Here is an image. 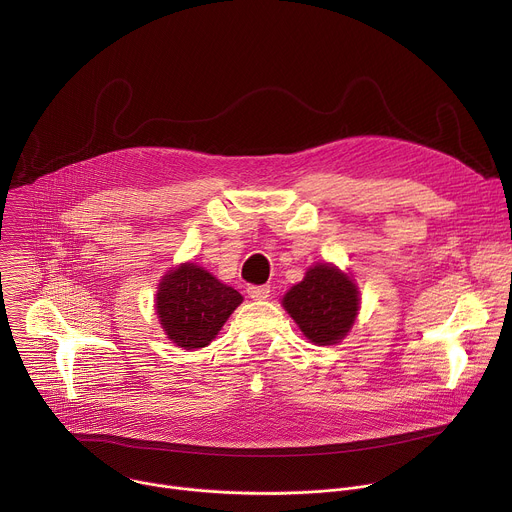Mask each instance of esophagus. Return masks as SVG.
I'll return each mask as SVG.
<instances>
[{
  "label": "esophagus",
  "mask_w": 512,
  "mask_h": 512,
  "mask_svg": "<svg viewBox=\"0 0 512 512\" xmlns=\"http://www.w3.org/2000/svg\"><path fill=\"white\" fill-rule=\"evenodd\" d=\"M269 285H249L247 287V294L251 300H267L269 298Z\"/></svg>",
  "instance_id": "1"
}]
</instances>
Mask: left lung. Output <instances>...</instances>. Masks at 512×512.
<instances>
[{
    "mask_svg": "<svg viewBox=\"0 0 512 512\" xmlns=\"http://www.w3.org/2000/svg\"><path fill=\"white\" fill-rule=\"evenodd\" d=\"M358 304L354 281L330 263L310 267L306 277L283 296L285 312L318 346L336 344L348 334L356 320Z\"/></svg>",
    "mask_w": 512,
    "mask_h": 512,
    "instance_id": "8db88e82",
    "label": "left lung"
}]
</instances>
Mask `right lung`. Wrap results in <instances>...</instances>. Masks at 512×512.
I'll return each mask as SVG.
<instances>
[{
    "label": "right lung",
    "instance_id": "add662e5",
    "mask_svg": "<svg viewBox=\"0 0 512 512\" xmlns=\"http://www.w3.org/2000/svg\"><path fill=\"white\" fill-rule=\"evenodd\" d=\"M241 302L237 289L194 263H182L164 275L156 312L168 338L180 348L194 350L212 342Z\"/></svg>",
    "mask_w": 512,
    "mask_h": 512
}]
</instances>
